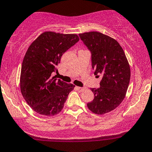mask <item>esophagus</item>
<instances>
[{"instance_id": "34e87169", "label": "esophagus", "mask_w": 152, "mask_h": 152, "mask_svg": "<svg viewBox=\"0 0 152 152\" xmlns=\"http://www.w3.org/2000/svg\"><path fill=\"white\" fill-rule=\"evenodd\" d=\"M75 88L78 92H80V93H81V92H83V90H85V88H81V87H76Z\"/></svg>"}]
</instances>
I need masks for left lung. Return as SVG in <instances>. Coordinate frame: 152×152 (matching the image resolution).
Wrapping results in <instances>:
<instances>
[{"label":"left lung","mask_w":152,"mask_h":152,"mask_svg":"<svg viewBox=\"0 0 152 152\" xmlns=\"http://www.w3.org/2000/svg\"><path fill=\"white\" fill-rule=\"evenodd\" d=\"M91 53L94 75L102 80L99 88H91L94 99L87 104L93 113L102 115L117 108L126 96L131 70L126 54L116 40L97 31L80 34Z\"/></svg>","instance_id":"left-lung-1"}]
</instances>
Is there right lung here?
<instances>
[{"mask_svg":"<svg viewBox=\"0 0 152 152\" xmlns=\"http://www.w3.org/2000/svg\"><path fill=\"white\" fill-rule=\"evenodd\" d=\"M79 41L77 34L46 31L32 42L22 62L20 87L23 98L37 113L52 116L62 110L75 85L52 77L62 54Z\"/></svg>","mask_w":152,"mask_h":152,"instance_id":"add662e5","label":"right lung"}]
</instances>
